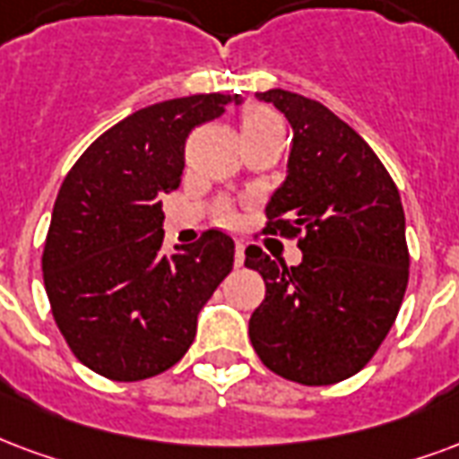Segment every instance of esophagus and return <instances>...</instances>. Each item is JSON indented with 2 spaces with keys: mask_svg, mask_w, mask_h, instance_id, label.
Wrapping results in <instances>:
<instances>
[{
  "mask_svg": "<svg viewBox=\"0 0 459 459\" xmlns=\"http://www.w3.org/2000/svg\"><path fill=\"white\" fill-rule=\"evenodd\" d=\"M243 263H246V246L243 243H236V267H243Z\"/></svg>",
  "mask_w": 459,
  "mask_h": 459,
  "instance_id": "34e87169",
  "label": "esophagus"
}]
</instances>
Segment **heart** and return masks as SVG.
<instances>
[{
    "mask_svg": "<svg viewBox=\"0 0 459 459\" xmlns=\"http://www.w3.org/2000/svg\"><path fill=\"white\" fill-rule=\"evenodd\" d=\"M240 128H243V134H247V131H260V128H281V126L277 114H273L270 108H247L246 114H243V121H240ZM221 219L229 221L230 213L223 212L221 213Z\"/></svg>",
    "mask_w": 459,
    "mask_h": 459,
    "instance_id": "obj_1",
    "label": "heart"
}]
</instances>
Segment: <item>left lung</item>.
<instances>
[{"mask_svg": "<svg viewBox=\"0 0 459 459\" xmlns=\"http://www.w3.org/2000/svg\"><path fill=\"white\" fill-rule=\"evenodd\" d=\"M287 117L294 145L287 179L267 204L264 233L299 238L297 267L246 250L264 299L250 342L274 375L324 386L358 375L396 321L409 284L399 189L375 151L321 101L257 91Z\"/></svg>", "mask_w": 459, "mask_h": 459, "instance_id": "obj_1", "label": "left lung"}]
</instances>
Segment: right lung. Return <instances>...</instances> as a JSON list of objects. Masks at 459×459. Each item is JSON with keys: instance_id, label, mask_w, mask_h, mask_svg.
Instances as JSON below:
<instances>
[{"instance_id": "1", "label": "right lung", "mask_w": 459, "mask_h": 459, "mask_svg": "<svg viewBox=\"0 0 459 459\" xmlns=\"http://www.w3.org/2000/svg\"><path fill=\"white\" fill-rule=\"evenodd\" d=\"M240 104L195 94L138 108L80 155L57 192L43 247V281L60 333L82 365L138 382L182 359L196 316L233 270V240L204 230L162 253V195L185 169L186 135Z\"/></svg>"}]
</instances>
